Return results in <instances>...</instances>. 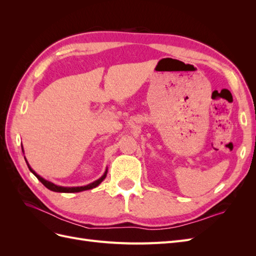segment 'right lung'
<instances>
[{
    "label": "right lung",
    "instance_id": "1",
    "mask_svg": "<svg viewBox=\"0 0 256 256\" xmlns=\"http://www.w3.org/2000/svg\"><path fill=\"white\" fill-rule=\"evenodd\" d=\"M22 152H23V150H22ZM24 159H26V158H24ZM26 164H28V168H30V171L32 172V173L38 178V180H40V182L46 188H48L49 190L54 191V192L74 193V192H81V191H85V190H90V189H92V188H96L97 186H99L100 184H102V182L104 180L106 174H108V168H106V171H104V175H102V177L98 178L97 180H95V182H92L86 184V186H82V187H62V186H58V184H53V182H49V180H46L44 178H42L40 175H38V174L34 171V170L30 166V164H28V162L26 159Z\"/></svg>",
    "mask_w": 256,
    "mask_h": 256
}]
</instances>
